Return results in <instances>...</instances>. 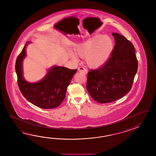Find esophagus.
Masks as SVG:
<instances>
[{"mask_svg": "<svg viewBox=\"0 0 156 156\" xmlns=\"http://www.w3.org/2000/svg\"><path fill=\"white\" fill-rule=\"evenodd\" d=\"M78 71L80 73H82L83 75H86L87 73V71L86 70V69H85L84 67H80L78 69Z\"/></svg>", "mask_w": 156, "mask_h": 156, "instance_id": "1", "label": "esophagus"}]
</instances>
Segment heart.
<instances>
[{
  "label": "heart",
  "mask_w": 156,
  "mask_h": 156,
  "mask_svg": "<svg viewBox=\"0 0 156 156\" xmlns=\"http://www.w3.org/2000/svg\"><path fill=\"white\" fill-rule=\"evenodd\" d=\"M114 49V42L107 36L96 34L80 44L75 52L81 57H85L87 65L92 68L101 66L109 59Z\"/></svg>",
  "instance_id": "b5f03b06"
}]
</instances>
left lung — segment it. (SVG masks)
I'll list each match as a JSON object with an SVG mask.
<instances>
[{
    "label": "left lung",
    "instance_id": "obj_1",
    "mask_svg": "<svg viewBox=\"0 0 156 156\" xmlns=\"http://www.w3.org/2000/svg\"><path fill=\"white\" fill-rule=\"evenodd\" d=\"M112 35L115 44L109 59L87 73V90L93 99L101 104L116 101L129 93L138 70L133 44L119 33Z\"/></svg>",
    "mask_w": 156,
    "mask_h": 156
}]
</instances>
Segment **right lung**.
Segmentation results:
<instances>
[{"label": "right lung", "mask_w": 156, "mask_h": 156, "mask_svg": "<svg viewBox=\"0 0 156 156\" xmlns=\"http://www.w3.org/2000/svg\"><path fill=\"white\" fill-rule=\"evenodd\" d=\"M26 45L17 57L15 66L17 83L20 92L28 101L40 108H55L65 98L67 87L77 70L54 66L40 82L27 83L23 77L22 64L26 55Z\"/></svg>", "instance_id": "right-lung-1"}]
</instances>
